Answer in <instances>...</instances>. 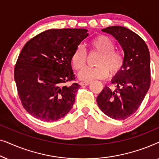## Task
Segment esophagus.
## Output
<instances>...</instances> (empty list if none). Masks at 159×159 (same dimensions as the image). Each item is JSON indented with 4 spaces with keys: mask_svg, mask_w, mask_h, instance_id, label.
Masks as SVG:
<instances>
[{
    "mask_svg": "<svg viewBox=\"0 0 159 159\" xmlns=\"http://www.w3.org/2000/svg\"><path fill=\"white\" fill-rule=\"evenodd\" d=\"M90 82H81L80 84V85H82V86H87V85H88V84H90Z\"/></svg>",
    "mask_w": 159,
    "mask_h": 159,
    "instance_id": "1",
    "label": "esophagus"
}]
</instances>
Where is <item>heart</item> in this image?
Masks as SVG:
<instances>
[{"label":"heart","mask_w":159,"mask_h":159,"mask_svg":"<svg viewBox=\"0 0 159 159\" xmlns=\"http://www.w3.org/2000/svg\"><path fill=\"white\" fill-rule=\"evenodd\" d=\"M91 48L101 53L97 60V67H86L79 73V79L90 82L96 79H104L109 72L111 75L119 73L124 64V57L120 52L114 50V43L109 37L98 35L90 42ZM87 53L85 49L79 45L71 56L74 68L80 70L85 66Z\"/></svg>","instance_id":"heart-1"}]
</instances>
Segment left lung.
<instances>
[{"label": "left lung", "instance_id": "1", "mask_svg": "<svg viewBox=\"0 0 159 159\" xmlns=\"http://www.w3.org/2000/svg\"><path fill=\"white\" fill-rule=\"evenodd\" d=\"M114 37L122 48L124 64L112 78L116 88L105 86L97 97L100 109L116 120H125L142 103L151 84L148 48L145 41L132 30L120 26L101 30Z\"/></svg>", "mask_w": 159, "mask_h": 159}]
</instances>
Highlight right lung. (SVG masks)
<instances>
[{
  "label": "right lung",
  "instance_id": "obj_1",
  "mask_svg": "<svg viewBox=\"0 0 159 159\" xmlns=\"http://www.w3.org/2000/svg\"><path fill=\"white\" fill-rule=\"evenodd\" d=\"M86 29H51L26 43L14 69L21 103L34 118L55 121L71 109L80 84L74 78L71 56L89 35Z\"/></svg>",
  "mask_w": 159,
  "mask_h": 159
}]
</instances>
